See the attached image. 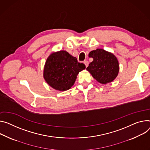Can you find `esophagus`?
<instances>
[{
  "label": "esophagus",
  "mask_w": 150,
  "mask_h": 150,
  "mask_svg": "<svg viewBox=\"0 0 150 150\" xmlns=\"http://www.w3.org/2000/svg\"><path fill=\"white\" fill-rule=\"evenodd\" d=\"M84 64H85V66H86V67H87L88 66V62L87 61V60H84Z\"/></svg>",
  "instance_id": "34e87169"
}]
</instances>
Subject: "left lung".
<instances>
[{
    "label": "left lung",
    "mask_w": 150,
    "mask_h": 150,
    "mask_svg": "<svg viewBox=\"0 0 150 150\" xmlns=\"http://www.w3.org/2000/svg\"><path fill=\"white\" fill-rule=\"evenodd\" d=\"M89 57L93 59L87 70L101 84L111 83L117 77L119 71L118 62L113 54L103 49L91 51Z\"/></svg>",
    "instance_id": "left-lung-1"
}]
</instances>
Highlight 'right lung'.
Wrapping results in <instances>:
<instances>
[{
	"label": "right lung",
	"instance_id": "right-lung-1",
	"mask_svg": "<svg viewBox=\"0 0 150 150\" xmlns=\"http://www.w3.org/2000/svg\"><path fill=\"white\" fill-rule=\"evenodd\" d=\"M85 68V64L78 62L76 57L66 51H60L51 54L47 59L44 77L53 88L65 91L71 88L78 73Z\"/></svg>",
	"mask_w": 150,
	"mask_h": 150
}]
</instances>
